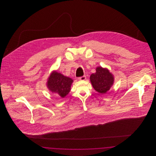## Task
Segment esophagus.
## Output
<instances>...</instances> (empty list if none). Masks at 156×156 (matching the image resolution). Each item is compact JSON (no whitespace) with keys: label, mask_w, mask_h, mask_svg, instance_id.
Returning a JSON list of instances; mask_svg holds the SVG:
<instances>
[{"label":"esophagus","mask_w":156,"mask_h":156,"mask_svg":"<svg viewBox=\"0 0 156 156\" xmlns=\"http://www.w3.org/2000/svg\"><path fill=\"white\" fill-rule=\"evenodd\" d=\"M85 79H86V76L85 75L78 78V80H85Z\"/></svg>","instance_id":"esophagus-1"}]
</instances>
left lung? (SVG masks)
<instances>
[{"label":"left lung","instance_id":"1","mask_svg":"<svg viewBox=\"0 0 156 156\" xmlns=\"http://www.w3.org/2000/svg\"><path fill=\"white\" fill-rule=\"evenodd\" d=\"M90 80L95 90L101 94H105L113 85L114 78L107 69L99 67L96 69V73L90 75Z\"/></svg>","mask_w":156,"mask_h":156}]
</instances>
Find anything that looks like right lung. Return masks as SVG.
<instances>
[{
	"instance_id": "obj_1",
	"label": "right lung",
	"mask_w": 156,
	"mask_h": 156,
	"mask_svg": "<svg viewBox=\"0 0 156 156\" xmlns=\"http://www.w3.org/2000/svg\"><path fill=\"white\" fill-rule=\"evenodd\" d=\"M73 82V80L71 78L54 71L48 78L47 87L52 93L64 98L69 92Z\"/></svg>"
}]
</instances>
